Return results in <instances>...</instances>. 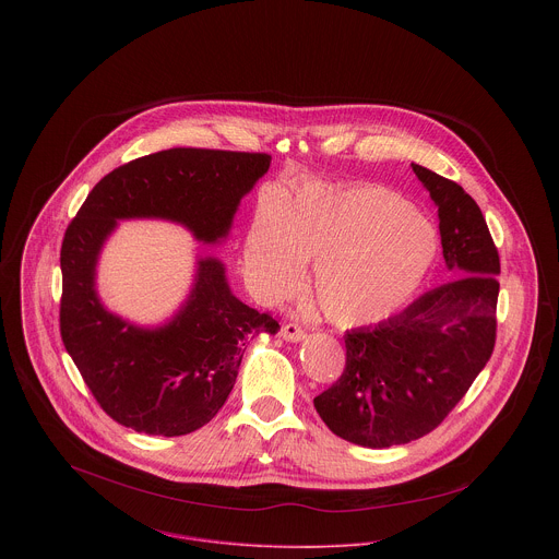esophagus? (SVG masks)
Here are the masks:
<instances>
[{"label":"esophagus","instance_id":"1","mask_svg":"<svg viewBox=\"0 0 559 559\" xmlns=\"http://www.w3.org/2000/svg\"><path fill=\"white\" fill-rule=\"evenodd\" d=\"M282 337L286 342H301L306 337V333H304V329L297 322H288V324L282 326Z\"/></svg>","mask_w":559,"mask_h":559}]
</instances>
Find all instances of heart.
Returning a JSON list of instances; mask_svg holds the SVG:
<instances>
[{"label": "heart", "instance_id": "obj_1", "mask_svg": "<svg viewBox=\"0 0 559 559\" xmlns=\"http://www.w3.org/2000/svg\"><path fill=\"white\" fill-rule=\"evenodd\" d=\"M437 251L435 226L399 193L308 185L282 202H260L245 239V269L269 295H288L304 264L317 259L312 290L324 319L364 326L399 312Z\"/></svg>", "mask_w": 559, "mask_h": 559}]
</instances>
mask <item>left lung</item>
I'll return each instance as SVG.
<instances>
[{
  "mask_svg": "<svg viewBox=\"0 0 559 559\" xmlns=\"http://www.w3.org/2000/svg\"><path fill=\"white\" fill-rule=\"evenodd\" d=\"M452 282L374 326L346 331V368L314 399L329 430L364 448H392L435 430L467 394L495 346L499 253L476 200L417 163Z\"/></svg>",
  "mask_w": 559,
  "mask_h": 559,
  "instance_id": "8db88e82",
  "label": "left lung"
}]
</instances>
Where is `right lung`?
I'll return each instance as SVG.
<instances>
[{
	"instance_id": "1",
	"label": "right lung",
	"mask_w": 559,
	"mask_h": 559,
	"mask_svg": "<svg viewBox=\"0 0 559 559\" xmlns=\"http://www.w3.org/2000/svg\"><path fill=\"white\" fill-rule=\"evenodd\" d=\"M269 165L260 153L160 151L109 171L71 222L60 251L62 342L118 424L160 437L202 428L230 396L247 340L273 335L280 324L233 295L219 258L200 253L191 290L171 319L157 326L122 319L96 293L105 240L118 222L163 219L200 242H222Z\"/></svg>"
}]
</instances>
